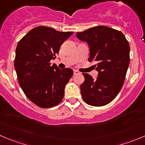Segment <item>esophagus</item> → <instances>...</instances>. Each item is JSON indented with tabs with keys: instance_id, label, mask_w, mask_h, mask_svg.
<instances>
[{
	"instance_id": "34e87169",
	"label": "esophagus",
	"mask_w": 145,
	"mask_h": 145,
	"mask_svg": "<svg viewBox=\"0 0 145 145\" xmlns=\"http://www.w3.org/2000/svg\"><path fill=\"white\" fill-rule=\"evenodd\" d=\"M79 74V71H77V70H74V75H76V74Z\"/></svg>"
}]
</instances>
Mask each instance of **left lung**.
<instances>
[{"label":"left lung","instance_id":"1","mask_svg":"<svg viewBox=\"0 0 145 145\" xmlns=\"http://www.w3.org/2000/svg\"><path fill=\"white\" fill-rule=\"evenodd\" d=\"M76 37L88 42V61H95L96 79L83 73L81 85L83 100L92 106H103L115 99L124 84L130 64V45L120 31L106 26H96L76 32Z\"/></svg>","mask_w":145,"mask_h":145}]
</instances>
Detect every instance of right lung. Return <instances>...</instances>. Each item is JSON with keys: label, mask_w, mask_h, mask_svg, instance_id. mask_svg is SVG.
Instances as JSON below:
<instances>
[{"label": "right lung", "mask_w": 145, "mask_h": 145, "mask_svg": "<svg viewBox=\"0 0 145 145\" xmlns=\"http://www.w3.org/2000/svg\"><path fill=\"white\" fill-rule=\"evenodd\" d=\"M72 34L39 26L18 42L14 61L18 83L28 99L38 107L52 108L64 98L65 86L74 71L69 68L59 69L50 61Z\"/></svg>", "instance_id": "obj_1"}]
</instances>
